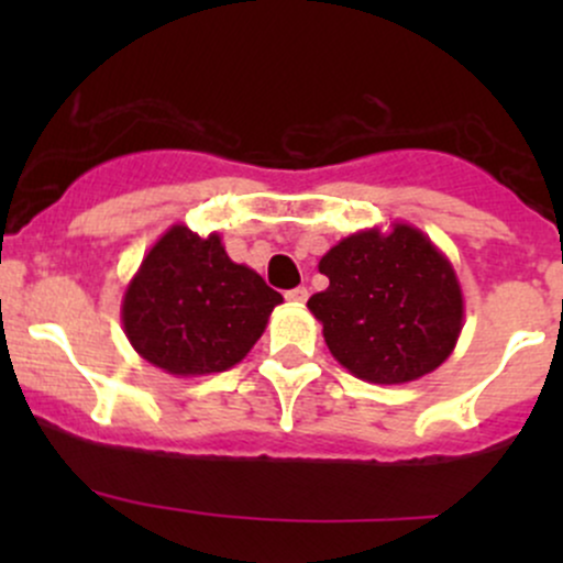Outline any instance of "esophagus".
Wrapping results in <instances>:
<instances>
[{
	"label": "esophagus",
	"mask_w": 563,
	"mask_h": 563,
	"mask_svg": "<svg viewBox=\"0 0 563 563\" xmlns=\"http://www.w3.org/2000/svg\"><path fill=\"white\" fill-rule=\"evenodd\" d=\"M286 299L290 301V303H303L309 299V290L303 288V286H299V288H290V290H286Z\"/></svg>",
	"instance_id": "obj_1"
}]
</instances>
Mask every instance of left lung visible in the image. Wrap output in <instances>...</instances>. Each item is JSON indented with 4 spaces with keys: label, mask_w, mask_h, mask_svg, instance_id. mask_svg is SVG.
<instances>
[{
    "label": "left lung",
    "mask_w": 563,
    "mask_h": 563,
    "mask_svg": "<svg viewBox=\"0 0 563 563\" xmlns=\"http://www.w3.org/2000/svg\"><path fill=\"white\" fill-rule=\"evenodd\" d=\"M331 280L307 301L339 365L367 384L437 371L463 331V290L448 256L407 222L344 238L320 260Z\"/></svg>",
    "instance_id": "obj_1"
}]
</instances>
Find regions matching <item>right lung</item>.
Masks as SVG:
<instances>
[{
    "label": "right lung",
    "mask_w": 563,
    "mask_h": 563,
    "mask_svg": "<svg viewBox=\"0 0 563 563\" xmlns=\"http://www.w3.org/2000/svg\"><path fill=\"white\" fill-rule=\"evenodd\" d=\"M283 296L224 251L219 232L172 224L121 299V322L142 360L177 378L224 373L254 349Z\"/></svg>",
    "instance_id": "add662e5"
}]
</instances>
